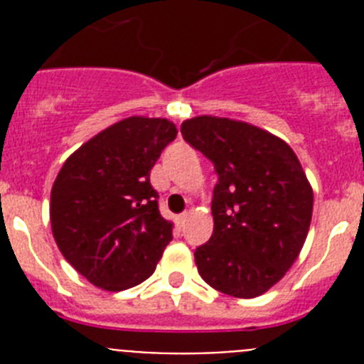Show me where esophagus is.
I'll return each instance as SVG.
<instances>
[{"label": "esophagus", "mask_w": 364, "mask_h": 364, "mask_svg": "<svg viewBox=\"0 0 364 364\" xmlns=\"http://www.w3.org/2000/svg\"><path fill=\"white\" fill-rule=\"evenodd\" d=\"M188 217H189L188 213H182V215H178V217H176V222H178L180 226H184V224H186V220H188Z\"/></svg>", "instance_id": "34e87169"}]
</instances>
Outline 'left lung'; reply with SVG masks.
Wrapping results in <instances>:
<instances>
[{"label": "left lung", "mask_w": 364, "mask_h": 364, "mask_svg": "<svg viewBox=\"0 0 364 364\" xmlns=\"http://www.w3.org/2000/svg\"><path fill=\"white\" fill-rule=\"evenodd\" d=\"M180 131L218 175L213 235L195 250L198 273L222 294L259 297L284 277L306 240L314 191L304 169L284 140L246 122L202 114Z\"/></svg>", "instance_id": "obj_1"}]
</instances>
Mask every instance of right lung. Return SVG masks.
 I'll return each instance as SVG.
<instances>
[{
  "label": "right lung",
  "instance_id": "right-lung-1",
  "mask_svg": "<svg viewBox=\"0 0 364 364\" xmlns=\"http://www.w3.org/2000/svg\"><path fill=\"white\" fill-rule=\"evenodd\" d=\"M176 138L166 118L129 117L74 151L50 191V228L65 260L91 284L122 291L151 277L173 239L149 182Z\"/></svg>",
  "mask_w": 364,
  "mask_h": 364
}]
</instances>
